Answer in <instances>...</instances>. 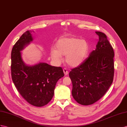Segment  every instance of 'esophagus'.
<instances>
[{
	"instance_id": "1",
	"label": "esophagus",
	"mask_w": 127,
	"mask_h": 127,
	"mask_svg": "<svg viewBox=\"0 0 127 127\" xmlns=\"http://www.w3.org/2000/svg\"><path fill=\"white\" fill-rule=\"evenodd\" d=\"M63 72H64V73L65 75H67V74L69 73V72H68V71L66 69H65V68H64V69H63Z\"/></svg>"
}]
</instances>
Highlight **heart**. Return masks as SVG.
<instances>
[{
    "instance_id": "obj_1",
    "label": "heart",
    "mask_w": 127,
    "mask_h": 127,
    "mask_svg": "<svg viewBox=\"0 0 127 127\" xmlns=\"http://www.w3.org/2000/svg\"><path fill=\"white\" fill-rule=\"evenodd\" d=\"M55 49L50 50L51 59L59 65L65 56V61L69 66L77 67L86 59L89 51V44L86 40L75 37H62L55 43Z\"/></svg>"
}]
</instances>
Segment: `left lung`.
I'll list each match as a JSON object with an SVG mask.
<instances>
[{"instance_id":"1","label":"left lung","mask_w":127,"mask_h":127,"mask_svg":"<svg viewBox=\"0 0 127 127\" xmlns=\"http://www.w3.org/2000/svg\"><path fill=\"white\" fill-rule=\"evenodd\" d=\"M95 33L99 36L95 50L69 73L72 96L78 103L85 106L92 105L105 95L114 74L113 48L105 34Z\"/></svg>"}]
</instances>
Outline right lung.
<instances>
[{"mask_svg":"<svg viewBox=\"0 0 127 127\" xmlns=\"http://www.w3.org/2000/svg\"><path fill=\"white\" fill-rule=\"evenodd\" d=\"M27 31L16 42L11 52V76L21 95L36 107L46 105L53 98L57 81L64 76L62 68L39 63L27 65L22 60V51L32 41Z\"/></svg>","mask_w":127,"mask_h":127,"instance_id":"right-lung-1","label":"right lung"}]
</instances>
